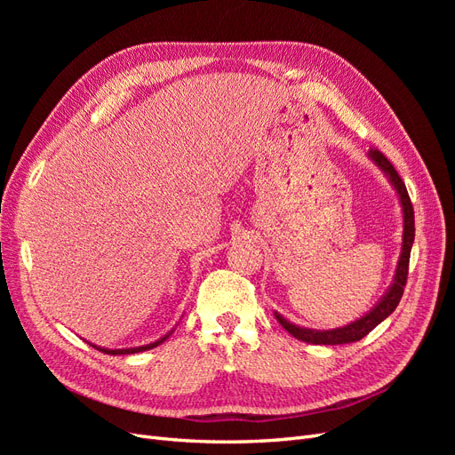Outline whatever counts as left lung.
Instances as JSON below:
<instances>
[{
	"mask_svg": "<svg viewBox=\"0 0 455 455\" xmlns=\"http://www.w3.org/2000/svg\"><path fill=\"white\" fill-rule=\"evenodd\" d=\"M370 159L374 161L378 167L389 176L391 184L395 186L398 197H401V204H403V212H404V233H403V252H401V259H398L396 266V273H395V281L393 286L389 288V292L381 298L379 304L371 309L368 315H364L363 319L355 321L343 328H334V330H309V328H299L292 323H288L286 319L279 313H275L277 321L281 323V326L286 330L288 334H292L296 339L299 341H307L313 343V346H341V343H353L363 339L366 334H370L383 319L396 309L398 301L403 298L404 286H406V279H408V266H410V252H411V243H414V235H416V226H414V206H411L408 189L403 182V178L398 176V172L395 171V167L391 164V161L385 157L379 149L371 148L370 149Z\"/></svg>",
	"mask_w": 455,
	"mask_h": 455,
	"instance_id": "1",
	"label": "left lung"
}]
</instances>
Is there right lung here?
Listing matches in <instances>:
<instances>
[{"label":"right lung","instance_id":"obj_1","mask_svg":"<svg viewBox=\"0 0 455 455\" xmlns=\"http://www.w3.org/2000/svg\"><path fill=\"white\" fill-rule=\"evenodd\" d=\"M167 338H169V334L164 336V338H161V339H157V341H154V343H148V346H142V347H131V349H102V347H96V349L102 351V353H108V355H131V353H140V351L154 349V347H157L159 343H163Z\"/></svg>","mask_w":455,"mask_h":455}]
</instances>
